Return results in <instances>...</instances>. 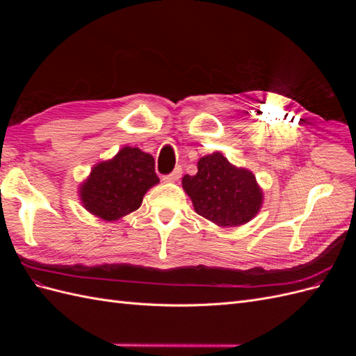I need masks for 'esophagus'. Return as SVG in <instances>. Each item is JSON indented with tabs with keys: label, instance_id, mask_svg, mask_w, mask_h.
I'll return each instance as SVG.
<instances>
[{
	"label": "esophagus",
	"instance_id": "obj_1",
	"mask_svg": "<svg viewBox=\"0 0 356 356\" xmlns=\"http://www.w3.org/2000/svg\"><path fill=\"white\" fill-rule=\"evenodd\" d=\"M181 175H182V169L178 166V168L174 169V172H170L169 175H165L163 181L165 182H174V181H178L181 178Z\"/></svg>",
	"mask_w": 356,
	"mask_h": 356
}]
</instances>
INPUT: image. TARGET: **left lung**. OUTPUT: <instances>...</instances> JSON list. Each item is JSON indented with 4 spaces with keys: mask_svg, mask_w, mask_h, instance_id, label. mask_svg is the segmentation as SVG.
<instances>
[{
    "mask_svg": "<svg viewBox=\"0 0 356 356\" xmlns=\"http://www.w3.org/2000/svg\"><path fill=\"white\" fill-rule=\"evenodd\" d=\"M195 211L221 227H236L260 211L263 193L252 172L234 168L221 153L204 156L196 175L182 178Z\"/></svg>",
    "mask_w": 356,
    "mask_h": 356,
    "instance_id": "obj_1",
    "label": "left lung"
}]
</instances>
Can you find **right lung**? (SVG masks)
<instances>
[{
	"mask_svg": "<svg viewBox=\"0 0 356 356\" xmlns=\"http://www.w3.org/2000/svg\"><path fill=\"white\" fill-rule=\"evenodd\" d=\"M159 177L154 159L139 148L124 147L118 154L96 165L80 187L84 208L105 221H114L136 211Z\"/></svg>",
	"mask_w": 356,
	"mask_h": 356,
	"instance_id": "1",
	"label": "right lung"
}]
</instances>
